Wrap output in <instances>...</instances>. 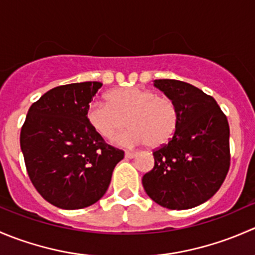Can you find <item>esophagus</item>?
I'll list each match as a JSON object with an SVG mask.
<instances>
[{
    "mask_svg": "<svg viewBox=\"0 0 255 255\" xmlns=\"http://www.w3.org/2000/svg\"><path fill=\"white\" fill-rule=\"evenodd\" d=\"M135 155H137V153H133V151H126V153H125V156H126V158H128V159L134 158Z\"/></svg>",
    "mask_w": 255,
    "mask_h": 255,
    "instance_id": "34e87169",
    "label": "esophagus"
}]
</instances>
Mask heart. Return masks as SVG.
<instances>
[{"label": "heart", "mask_w": 255, "mask_h": 255, "mask_svg": "<svg viewBox=\"0 0 255 255\" xmlns=\"http://www.w3.org/2000/svg\"><path fill=\"white\" fill-rule=\"evenodd\" d=\"M106 102L87 106L86 120L106 140H113L127 127L121 142L127 145L145 144L159 148L174 137L179 125V110L173 99L139 86L120 87L106 95Z\"/></svg>", "instance_id": "1"}]
</instances>
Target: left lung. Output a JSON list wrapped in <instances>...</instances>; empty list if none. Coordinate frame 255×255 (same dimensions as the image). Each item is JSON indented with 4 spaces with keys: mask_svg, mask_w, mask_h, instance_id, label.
Wrapping results in <instances>:
<instances>
[{
    "mask_svg": "<svg viewBox=\"0 0 255 255\" xmlns=\"http://www.w3.org/2000/svg\"><path fill=\"white\" fill-rule=\"evenodd\" d=\"M174 100L179 125L174 137L153 150L154 168L142 182L153 201L170 210L204 204L220 190L230 170V126L216 100L179 80H155Z\"/></svg>",
    "mask_w": 255,
    "mask_h": 255,
    "instance_id": "left-lung-1",
    "label": "left lung"
}]
</instances>
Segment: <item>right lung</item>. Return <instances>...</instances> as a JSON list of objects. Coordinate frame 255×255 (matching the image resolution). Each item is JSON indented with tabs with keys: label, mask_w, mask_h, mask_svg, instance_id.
Segmentation results:
<instances>
[{
	"label": "right lung",
	"mask_w": 255,
	"mask_h": 255,
	"mask_svg": "<svg viewBox=\"0 0 255 255\" xmlns=\"http://www.w3.org/2000/svg\"><path fill=\"white\" fill-rule=\"evenodd\" d=\"M101 82L61 85L30 106L20 149L33 186L49 204L78 210L99 201L125 151L110 145L86 120Z\"/></svg>",
	"instance_id": "right-lung-1"
}]
</instances>
